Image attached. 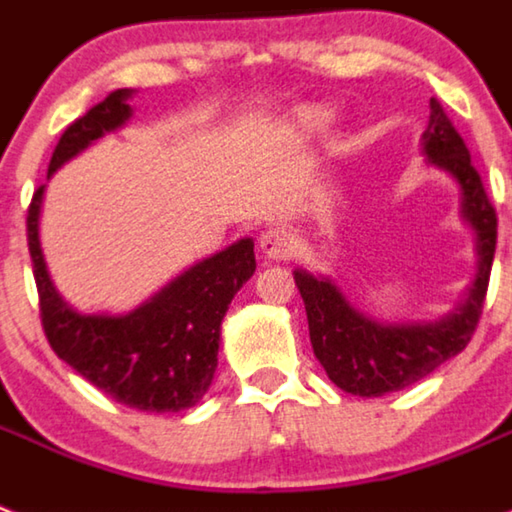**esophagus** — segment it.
Listing matches in <instances>:
<instances>
[{"label": "esophagus", "instance_id": "esophagus-1", "mask_svg": "<svg viewBox=\"0 0 512 512\" xmlns=\"http://www.w3.org/2000/svg\"><path fill=\"white\" fill-rule=\"evenodd\" d=\"M260 249L268 260H289L296 249V239L289 229L276 226V229H268L260 236Z\"/></svg>", "mask_w": 512, "mask_h": 512}]
</instances>
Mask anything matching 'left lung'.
<instances>
[{
  "instance_id": "left-lung-1",
  "label": "left lung",
  "mask_w": 512,
  "mask_h": 512,
  "mask_svg": "<svg viewBox=\"0 0 512 512\" xmlns=\"http://www.w3.org/2000/svg\"><path fill=\"white\" fill-rule=\"evenodd\" d=\"M422 145L429 163L455 176L461 187V213L476 231L479 273L461 307L435 322L380 325L351 307L336 283L315 278L307 270H294V281L307 309L309 341L315 356L338 388L364 398L409 388L461 354L474 336L487 299L497 247V213L463 137L437 98L429 101V124Z\"/></svg>"
}]
</instances>
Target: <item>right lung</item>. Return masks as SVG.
<instances>
[{"instance_id": "1", "label": "right lung", "mask_w": 512, "mask_h": 512, "mask_svg": "<svg viewBox=\"0 0 512 512\" xmlns=\"http://www.w3.org/2000/svg\"><path fill=\"white\" fill-rule=\"evenodd\" d=\"M132 90H114L64 130L49 163V176L93 140L132 117ZM44 187L28 208V249L38 289L41 325L59 359L117 403L150 414L190 409L210 388L218 367L221 320L242 283L255 273V242L242 239L158 291L122 317L80 315L64 302L38 242Z\"/></svg>"}]
</instances>
